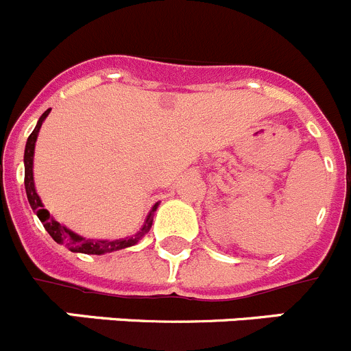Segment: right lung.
I'll use <instances>...</instances> for the list:
<instances>
[{"label": "right lung", "mask_w": 351, "mask_h": 351, "mask_svg": "<svg viewBox=\"0 0 351 351\" xmlns=\"http://www.w3.org/2000/svg\"><path fill=\"white\" fill-rule=\"evenodd\" d=\"M51 108L46 110L41 117H39L38 123H36L34 131L31 132V136L27 138V143H25V153H23V167H25V193H27V199L31 208L34 210L36 215L39 217V220L43 222L45 229L48 231V234L55 239L56 243L60 245H65L70 252L73 253H86V255H105V253H112L117 252V250H123L129 248V246H134L146 232L149 231L153 223V213L156 212L158 208V203H155L152 208V212L148 213L146 217L145 223H143L141 231L136 232L134 236L131 238H122V239H115V241H108V239H89L84 238V236L77 234V232L70 231L66 226L60 223L48 210L45 208L43 205L41 198H39L38 191H36V184H34V148H36V141H38V134L39 129H41L43 122H45L46 117L49 115Z\"/></svg>", "instance_id": "right-lung-1"}]
</instances>
